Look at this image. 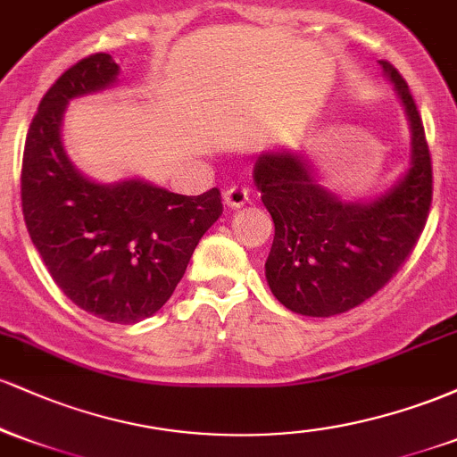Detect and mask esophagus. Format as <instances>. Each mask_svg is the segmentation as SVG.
<instances>
[{"label": "esophagus", "mask_w": 457, "mask_h": 457, "mask_svg": "<svg viewBox=\"0 0 457 457\" xmlns=\"http://www.w3.org/2000/svg\"><path fill=\"white\" fill-rule=\"evenodd\" d=\"M249 195H251L249 187L232 185L228 191L223 193V202H225V206H229V208H240L249 202Z\"/></svg>", "instance_id": "34e87169"}]
</instances>
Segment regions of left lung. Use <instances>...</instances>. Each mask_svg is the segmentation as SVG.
<instances>
[{"label": "left lung", "mask_w": 457, "mask_h": 457, "mask_svg": "<svg viewBox=\"0 0 457 457\" xmlns=\"http://www.w3.org/2000/svg\"><path fill=\"white\" fill-rule=\"evenodd\" d=\"M412 130L411 170L371 204L342 202L316 185L298 156L262 154L253 178L275 223L266 279L281 305L301 316L348 312L389 283L412 253L432 206V159L408 83L391 62Z\"/></svg>", "instance_id": "obj_1"}]
</instances>
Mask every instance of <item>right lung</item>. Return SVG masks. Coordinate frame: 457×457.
<instances>
[{"instance_id":"add662e5","label":"right lung","mask_w":457,"mask_h":457,"mask_svg":"<svg viewBox=\"0 0 457 457\" xmlns=\"http://www.w3.org/2000/svg\"><path fill=\"white\" fill-rule=\"evenodd\" d=\"M118 71L112 55L94 54L49 87L25 137L21 204L60 290L83 312L135 324L170 301L223 204L219 188L178 195L141 180L96 185L72 167L60 137L66 104L112 86Z\"/></svg>"}]
</instances>
